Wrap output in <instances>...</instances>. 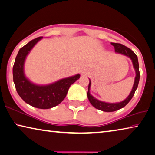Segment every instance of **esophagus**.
Returning a JSON list of instances; mask_svg holds the SVG:
<instances>
[{
    "label": "esophagus",
    "mask_w": 155,
    "mask_h": 155,
    "mask_svg": "<svg viewBox=\"0 0 155 155\" xmlns=\"http://www.w3.org/2000/svg\"><path fill=\"white\" fill-rule=\"evenodd\" d=\"M87 74H88V71H87L86 69H84V70H83L82 71H81V74L83 75V76H85V75H87Z\"/></svg>",
    "instance_id": "obj_1"
}]
</instances>
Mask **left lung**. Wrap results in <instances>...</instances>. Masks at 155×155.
<instances>
[{
	"label": "left lung",
	"instance_id": "left-lung-1",
	"mask_svg": "<svg viewBox=\"0 0 155 155\" xmlns=\"http://www.w3.org/2000/svg\"><path fill=\"white\" fill-rule=\"evenodd\" d=\"M111 45L114 46L115 48V53L117 54H120L122 55H126V56L129 57V58L131 60V62L133 63L134 68L136 71V77L134 79V84L132 90L130 92V94H129V96L127 97L125 100H123L120 102L117 103H108L105 102V101H101L100 100H97L96 98H94L92 94L90 93V89H91V81L90 80L89 85H88V91H87V98L91 102V104L93 107L97 108V109L101 110L102 111L105 112H113L115 111V110L120 109V108H123L129 102V101L131 100V98L133 97L134 94L136 90L137 89L138 82H139L140 79V72H139V64H138V58L137 55L134 54V52L133 51H131L130 48L125 47V46L121 45L119 43H112Z\"/></svg>",
	"mask_w": 155,
	"mask_h": 155
}]
</instances>
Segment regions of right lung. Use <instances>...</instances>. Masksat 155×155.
I'll use <instances>...</instances> for the list:
<instances>
[{
  "label": "right lung",
  "mask_w": 155,
  "mask_h": 155,
  "mask_svg": "<svg viewBox=\"0 0 155 155\" xmlns=\"http://www.w3.org/2000/svg\"><path fill=\"white\" fill-rule=\"evenodd\" d=\"M43 37L29 41L20 48L13 66V81L21 98L32 107L48 109L62 102L67 95L70 85L80 78V74L63 78L53 84L40 85L28 79L24 74V63L32 48Z\"/></svg>",
  "instance_id": "1"
}]
</instances>
